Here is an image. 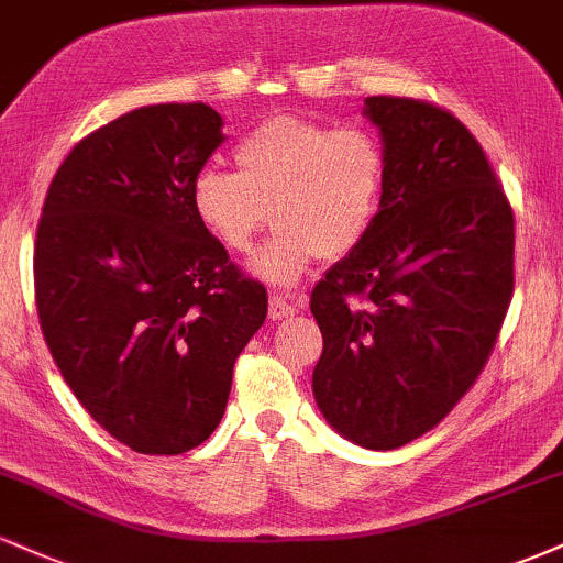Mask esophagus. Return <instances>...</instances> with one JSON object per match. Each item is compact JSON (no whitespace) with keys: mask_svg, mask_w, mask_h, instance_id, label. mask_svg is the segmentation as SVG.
Wrapping results in <instances>:
<instances>
[{"mask_svg":"<svg viewBox=\"0 0 563 563\" xmlns=\"http://www.w3.org/2000/svg\"><path fill=\"white\" fill-rule=\"evenodd\" d=\"M296 312H299V307H296V303H290L286 296H273V299H269V318L273 320L294 318Z\"/></svg>","mask_w":563,"mask_h":563,"instance_id":"esophagus-1","label":"esophagus"}]
</instances>
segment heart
I'll list each match as a JSON object with an SVG mask.
<instances>
[{
  "instance_id": "obj_1",
  "label": "heart",
  "mask_w": 563,
  "mask_h": 563,
  "mask_svg": "<svg viewBox=\"0 0 563 563\" xmlns=\"http://www.w3.org/2000/svg\"><path fill=\"white\" fill-rule=\"evenodd\" d=\"M235 164L198 172L192 211L230 254H249L273 217L275 235L251 262L269 286H296L320 256L349 254L376 224L386 153L363 126L275 115L238 142Z\"/></svg>"
}]
</instances>
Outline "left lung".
Returning <instances> with one entry per match:
<instances>
[{
    "instance_id": "1",
    "label": "left lung",
    "mask_w": 563,
    "mask_h": 563,
    "mask_svg": "<svg viewBox=\"0 0 563 563\" xmlns=\"http://www.w3.org/2000/svg\"><path fill=\"white\" fill-rule=\"evenodd\" d=\"M386 185L373 230L314 286V402L349 442L397 450L461 402L514 296V211L450 111L367 97Z\"/></svg>"
}]
</instances>
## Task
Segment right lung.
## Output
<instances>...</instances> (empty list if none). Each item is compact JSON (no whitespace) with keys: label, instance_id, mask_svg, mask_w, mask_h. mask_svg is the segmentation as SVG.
I'll list each match as a JSON object with an SVG mask.
<instances>
[{"label":"right lung","instance_id":"add662e5","mask_svg":"<svg viewBox=\"0 0 563 563\" xmlns=\"http://www.w3.org/2000/svg\"><path fill=\"white\" fill-rule=\"evenodd\" d=\"M206 102H164L84 137L53 177L34 245L36 312L60 376L142 455L211 437L267 290L192 211V179L224 142Z\"/></svg>","mask_w":563,"mask_h":563}]
</instances>
